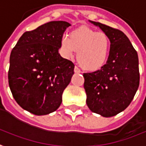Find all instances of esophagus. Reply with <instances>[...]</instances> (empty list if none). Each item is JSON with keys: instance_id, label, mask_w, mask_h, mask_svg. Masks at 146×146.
<instances>
[{"instance_id": "esophagus-1", "label": "esophagus", "mask_w": 146, "mask_h": 146, "mask_svg": "<svg viewBox=\"0 0 146 146\" xmlns=\"http://www.w3.org/2000/svg\"><path fill=\"white\" fill-rule=\"evenodd\" d=\"M74 72L76 73H81V70H80V68H78V66H75L74 67Z\"/></svg>"}]
</instances>
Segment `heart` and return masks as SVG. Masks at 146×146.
I'll use <instances>...</instances> for the list:
<instances>
[{
    "mask_svg": "<svg viewBox=\"0 0 146 146\" xmlns=\"http://www.w3.org/2000/svg\"><path fill=\"white\" fill-rule=\"evenodd\" d=\"M78 52L79 64L87 70H96L105 64L110 52V40L104 33L89 27H80L64 35L60 40V52L64 57H73Z\"/></svg>",
    "mask_w": 146,
    "mask_h": 146,
    "instance_id": "heart-1",
    "label": "heart"
}]
</instances>
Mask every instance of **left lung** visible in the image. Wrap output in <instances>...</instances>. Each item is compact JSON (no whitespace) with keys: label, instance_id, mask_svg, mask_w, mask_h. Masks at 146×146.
Masks as SVG:
<instances>
[{"label":"left lung","instance_id":"obj_1","mask_svg":"<svg viewBox=\"0 0 146 146\" xmlns=\"http://www.w3.org/2000/svg\"><path fill=\"white\" fill-rule=\"evenodd\" d=\"M90 22L107 35L111 44L107 63L95 72L83 73L86 104L92 112L111 117L128 108L138 89V56L121 31Z\"/></svg>","mask_w":146,"mask_h":146}]
</instances>
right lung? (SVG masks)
I'll list each match as a JSON object with an SVG mask.
<instances>
[{
  "mask_svg": "<svg viewBox=\"0 0 146 146\" xmlns=\"http://www.w3.org/2000/svg\"><path fill=\"white\" fill-rule=\"evenodd\" d=\"M70 24L45 23L18 39L9 58V86L18 104L43 115L57 110L74 73V64L59 53L60 40Z\"/></svg>",
  "mask_w": 146,
  "mask_h": 146,
  "instance_id": "obj_1",
  "label": "right lung"
}]
</instances>
